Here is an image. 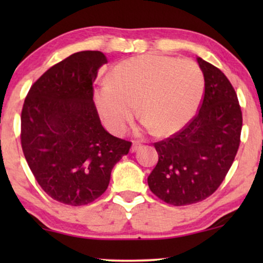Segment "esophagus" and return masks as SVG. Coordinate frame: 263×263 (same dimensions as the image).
Wrapping results in <instances>:
<instances>
[{
	"instance_id": "34e87169",
	"label": "esophagus",
	"mask_w": 263,
	"mask_h": 263,
	"mask_svg": "<svg viewBox=\"0 0 263 263\" xmlns=\"http://www.w3.org/2000/svg\"><path fill=\"white\" fill-rule=\"evenodd\" d=\"M140 148H141V143H140L139 141H133L130 152L134 153V152H136V151H139Z\"/></svg>"
}]
</instances>
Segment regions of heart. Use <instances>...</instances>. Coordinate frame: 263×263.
Instances as JSON below:
<instances>
[{
    "label": "heart",
    "instance_id": "1",
    "mask_svg": "<svg viewBox=\"0 0 263 263\" xmlns=\"http://www.w3.org/2000/svg\"><path fill=\"white\" fill-rule=\"evenodd\" d=\"M203 89V73L194 61L143 55L118 63L109 84L95 91V102L103 122L115 134L127 129L139 106L147 130L156 129L167 136L193 120Z\"/></svg>",
    "mask_w": 263,
    "mask_h": 263
}]
</instances>
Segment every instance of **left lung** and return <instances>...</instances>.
Here are the masks:
<instances>
[{
    "mask_svg": "<svg viewBox=\"0 0 263 263\" xmlns=\"http://www.w3.org/2000/svg\"><path fill=\"white\" fill-rule=\"evenodd\" d=\"M204 92L188 125L154 143L158 163L147 178L154 195L172 206L200 202L224 181L235 160L242 132V110L225 74L199 57Z\"/></svg>",
    "mask_w": 263,
    "mask_h": 263,
    "instance_id": "obj_1",
    "label": "left lung"
}]
</instances>
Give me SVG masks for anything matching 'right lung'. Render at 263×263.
I'll list each match as a JSON object with an SVG mask.
<instances>
[{"label": "right lung", "mask_w": 263, "mask_h": 263, "mask_svg": "<svg viewBox=\"0 0 263 263\" xmlns=\"http://www.w3.org/2000/svg\"><path fill=\"white\" fill-rule=\"evenodd\" d=\"M104 63L100 51H80L56 63L31 86L21 111V147L35 181L69 206L103 195L111 170L132 146L100 123L93 82Z\"/></svg>", "instance_id": "add662e5"}]
</instances>
